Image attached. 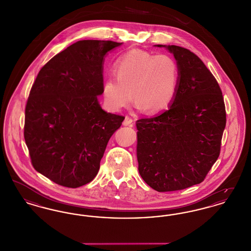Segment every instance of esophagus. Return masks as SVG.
I'll return each instance as SVG.
<instances>
[{
	"label": "esophagus",
	"mask_w": 251,
	"mask_h": 251,
	"mask_svg": "<svg viewBox=\"0 0 251 251\" xmlns=\"http://www.w3.org/2000/svg\"><path fill=\"white\" fill-rule=\"evenodd\" d=\"M123 125L124 126H132L133 125V120L131 117H129V116L125 117V120L123 121Z\"/></svg>",
	"instance_id": "34e87169"
}]
</instances>
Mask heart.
<instances>
[{
  "mask_svg": "<svg viewBox=\"0 0 251 251\" xmlns=\"http://www.w3.org/2000/svg\"><path fill=\"white\" fill-rule=\"evenodd\" d=\"M115 72L117 77L106 78L101 88L104 104L110 111L127 107L134 97L138 109L158 114L175 100L179 66L169 54L131 50L116 61Z\"/></svg>",
  "mask_w": 251,
  "mask_h": 251,
  "instance_id": "obj_1",
  "label": "heart"
}]
</instances>
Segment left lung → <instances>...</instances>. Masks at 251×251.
<instances>
[{
  "mask_svg": "<svg viewBox=\"0 0 251 251\" xmlns=\"http://www.w3.org/2000/svg\"><path fill=\"white\" fill-rule=\"evenodd\" d=\"M167 48L179 66L175 100L162 114L136 121L139 174L158 192L202 182L220 154L226 126L224 99L212 72L191 50Z\"/></svg>",
  "mask_w": 251,
  "mask_h": 251,
  "instance_id": "1",
  "label": "left lung"
}]
</instances>
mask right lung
I'll return each mask as SVG.
<instances>
[{
  "mask_svg": "<svg viewBox=\"0 0 251 251\" xmlns=\"http://www.w3.org/2000/svg\"><path fill=\"white\" fill-rule=\"evenodd\" d=\"M121 44L80 40L46 63L32 85L25 143L34 168L59 185L77 188L95 178L125 119L103 111L97 97L102 94L103 57Z\"/></svg>",
  "mask_w": 251,
  "mask_h": 251,
  "instance_id": "right-lung-1",
  "label": "right lung"
}]
</instances>
